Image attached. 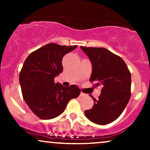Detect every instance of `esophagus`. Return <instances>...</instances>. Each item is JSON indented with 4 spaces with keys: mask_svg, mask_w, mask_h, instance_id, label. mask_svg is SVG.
Here are the masks:
<instances>
[{
    "mask_svg": "<svg viewBox=\"0 0 150 150\" xmlns=\"http://www.w3.org/2000/svg\"><path fill=\"white\" fill-rule=\"evenodd\" d=\"M85 95H86V94H85V93H83V92H81L80 94V97H85Z\"/></svg>",
    "mask_w": 150,
    "mask_h": 150,
    "instance_id": "34e87169",
    "label": "esophagus"
}]
</instances>
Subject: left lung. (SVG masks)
Instances as JSON below:
<instances>
[{"label": "left lung", "instance_id": "left-lung-1", "mask_svg": "<svg viewBox=\"0 0 150 150\" xmlns=\"http://www.w3.org/2000/svg\"><path fill=\"white\" fill-rule=\"evenodd\" d=\"M80 48L92 63L89 81L95 82V87H101L99 99L92 97L94 106L85 114L93 123L108 124L120 116L128 104L131 94L130 73L124 61L106 49Z\"/></svg>", "mask_w": 150, "mask_h": 150}]
</instances>
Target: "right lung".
<instances>
[{"instance_id":"add662e5","label":"right lung","mask_w":150,"mask_h":150,"mask_svg":"<svg viewBox=\"0 0 150 150\" xmlns=\"http://www.w3.org/2000/svg\"><path fill=\"white\" fill-rule=\"evenodd\" d=\"M77 46L48 44L31 53L20 73V84L26 104L36 116L52 119L64 111L70 99L80 95L76 85L64 87L54 78L63 72L62 59Z\"/></svg>"}]
</instances>
